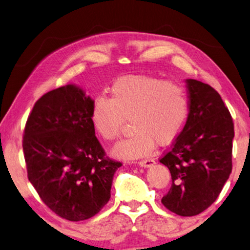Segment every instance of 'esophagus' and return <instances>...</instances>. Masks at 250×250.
<instances>
[{
    "label": "esophagus",
    "mask_w": 250,
    "mask_h": 250,
    "mask_svg": "<svg viewBox=\"0 0 250 250\" xmlns=\"http://www.w3.org/2000/svg\"><path fill=\"white\" fill-rule=\"evenodd\" d=\"M154 164H155V161L153 159H146L139 162V166L142 167H150L152 166H154Z\"/></svg>",
    "instance_id": "obj_1"
}]
</instances>
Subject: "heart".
<instances>
[{
	"mask_svg": "<svg viewBox=\"0 0 250 250\" xmlns=\"http://www.w3.org/2000/svg\"><path fill=\"white\" fill-rule=\"evenodd\" d=\"M189 97L181 83L152 76H128L113 83L110 98H96L91 121L105 141L119 139L125 121L133 134L113 147L119 159L134 160L167 146L179 137L188 118Z\"/></svg>",
	"mask_w": 250,
	"mask_h": 250,
	"instance_id": "obj_1",
	"label": "heart"
}]
</instances>
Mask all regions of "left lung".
I'll list each match as a JSON object with an SVG mask.
<instances>
[{
    "label": "left lung",
    "instance_id": "left-lung-1",
    "mask_svg": "<svg viewBox=\"0 0 250 250\" xmlns=\"http://www.w3.org/2000/svg\"><path fill=\"white\" fill-rule=\"evenodd\" d=\"M189 113L182 132L160 162L172 176L162 204L180 216H195L213 204L231 173L234 122L218 92L186 79Z\"/></svg>",
    "mask_w": 250,
    "mask_h": 250
}]
</instances>
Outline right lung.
Instances as JSON below:
<instances>
[{
    "mask_svg": "<svg viewBox=\"0 0 250 250\" xmlns=\"http://www.w3.org/2000/svg\"><path fill=\"white\" fill-rule=\"evenodd\" d=\"M92 104L79 87H59L36 101L24 129L29 182L50 210L71 222L99 213L122 166L96 138Z\"/></svg>",
    "mask_w": 250,
    "mask_h": 250,
    "instance_id": "right-lung-1",
    "label": "right lung"
}]
</instances>
